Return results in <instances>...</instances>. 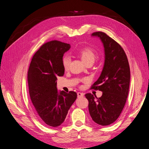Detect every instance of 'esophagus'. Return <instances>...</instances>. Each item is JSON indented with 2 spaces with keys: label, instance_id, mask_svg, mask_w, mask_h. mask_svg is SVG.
<instances>
[{
  "label": "esophagus",
  "instance_id": "obj_1",
  "mask_svg": "<svg viewBox=\"0 0 149 149\" xmlns=\"http://www.w3.org/2000/svg\"><path fill=\"white\" fill-rule=\"evenodd\" d=\"M77 95H78V98H79V97H83L84 96V93L78 92V93H77Z\"/></svg>",
  "mask_w": 149,
  "mask_h": 149
}]
</instances>
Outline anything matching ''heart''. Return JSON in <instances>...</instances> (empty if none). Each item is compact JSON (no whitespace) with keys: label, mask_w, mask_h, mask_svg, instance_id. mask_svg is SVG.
<instances>
[{"label":"heart","mask_w":149,"mask_h":149,"mask_svg":"<svg viewBox=\"0 0 149 149\" xmlns=\"http://www.w3.org/2000/svg\"><path fill=\"white\" fill-rule=\"evenodd\" d=\"M75 53L78 55L81 60L86 64L88 63H94L97 57L96 53L93 49L89 47H83L80 49H77L75 51ZM63 66L64 69L68 70L70 66V58L68 56H65L63 58Z\"/></svg>","instance_id":"b5f03b06"}]
</instances>
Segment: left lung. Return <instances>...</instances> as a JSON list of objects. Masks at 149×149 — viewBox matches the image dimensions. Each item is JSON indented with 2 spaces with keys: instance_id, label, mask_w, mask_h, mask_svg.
Here are the masks:
<instances>
[{
  "instance_id": "8db88e82",
  "label": "left lung",
  "mask_w": 149,
  "mask_h": 149,
  "mask_svg": "<svg viewBox=\"0 0 149 149\" xmlns=\"http://www.w3.org/2000/svg\"><path fill=\"white\" fill-rule=\"evenodd\" d=\"M91 36L100 38L104 48L103 69L91 87L102 91V95L97 98L87 93L85 96L92 119L99 125H108L118 119L125 106L129 89L130 68L125 53L118 43L102 31Z\"/></svg>"
}]
</instances>
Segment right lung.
<instances>
[{
	"instance_id": "obj_1",
	"label": "right lung",
	"mask_w": 149,
	"mask_h": 149,
	"mask_svg": "<svg viewBox=\"0 0 149 149\" xmlns=\"http://www.w3.org/2000/svg\"><path fill=\"white\" fill-rule=\"evenodd\" d=\"M70 45L57 40L44 43L35 53L28 71L29 94L40 120L51 127L63 123L70 107L76 100L74 91H58L57 77L65 69L63 56Z\"/></svg>"
}]
</instances>
